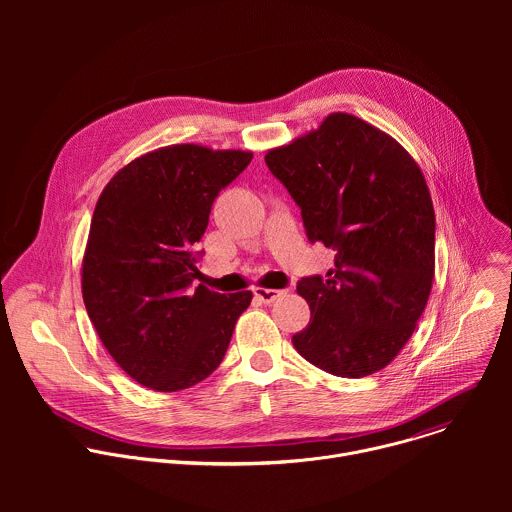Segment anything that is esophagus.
<instances>
[{
    "instance_id": "34e87169",
    "label": "esophagus",
    "mask_w": 512,
    "mask_h": 512,
    "mask_svg": "<svg viewBox=\"0 0 512 512\" xmlns=\"http://www.w3.org/2000/svg\"><path fill=\"white\" fill-rule=\"evenodd\" d=\"M253 294H255V298H257L259 302L271 304V302H275V300L283 294V291H279V289H269V287H255Z\"/></svg>"
}]
</instances>
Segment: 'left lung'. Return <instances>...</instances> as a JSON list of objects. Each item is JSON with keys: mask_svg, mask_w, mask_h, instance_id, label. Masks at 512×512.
I'll return each mask as SVG.
<instances>
[{"mask_svg": "<svg viewBox=\"0 0 512 512\" xmlns=\"http://www.w3.org/2000/svg\"><path fill=\"white\" fill-rule=\"evenodd\" d=\"M265 164L302 208L308 239L338 251L326 277L298 281L312 316L291 342L336 377L385 369L411 338L435 273V212L417 162L379 127L330 113Z\"/></svg>", "mask_w": 512, "mask_h": 512, "instance_id": "8db88e82", "label": "left lung"}]
</instances>
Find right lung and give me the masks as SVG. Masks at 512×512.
Returning a JSON list of instances; mask_svg holds the SVG:
<instances>
[{
    "mask_svg": "<svg viewBox=\"0 0 512 512\" xmlns=\"http://www.w3.org/2000/svg\"><path fill=\"white\" fill-rule=\"evenodd\" d=\"M251 158L198 143L166 145L123 166L97 200L83 300L107 352L143 387L174 393L212 375L251 304V291L190 287L212 202Z\"/></svg>",
    "mask_w": 512,
    "mask_h": 512,
    "instance_id": "add662e5",
    "label": "right lung"
}]
</instances>
